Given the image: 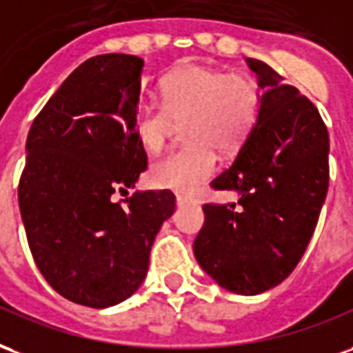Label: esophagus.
<instances>
[{
    "label": "esophagus",
    "mask_w": 353,
    "mask_h": 353,
    "mask_svg": "<svg viewBox=\"0 0 353 353\" xmlns=\"http://www.w3.org/2000/svg\"><path fill=\"white\" fill-rule=\"evenodd\" d=\"M194 203L192 197H184V195H176V207H184V205H190Z\"/></svg>",
    "instance_id": "1"
}]
</instances>
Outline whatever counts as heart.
Instances as JSON below:
<instances>
[{"instance_id":"obj_1","label":"heart","mask_w":353,"mask_h":353,"mask_svg":"<svg viewBox=\"0 0 353 353\" xmlns=\"http://www.w3.org/2000/svg\"><path fill=\"white\" fill-rule=\"evenodd\" d=\"M261 90L250 74H230L205 65H180L161 81V103L141 101L133 131L148 152L161 150L173 120H185L190 143L150 167L154 186L192 194L216 173V150L243 145L258 120Z\"/></svg>"}]
</instances>
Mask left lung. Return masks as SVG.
I'll use <instances>...</instances> for the list:
<instances>
[{
    "mask_svg": "<svg viewBox=\"0 0 353 353\" xmlns=\"http://www.w3.org/2000/svg\"><path fill=\"white\" fill-rule=\"evenodd\" d=\"M246 61L263 90L258 120L210 182L239 201L203 207L194 254L218 285L258 295L288 279L310 243L327 195L329 133L308 97L263 61Z\"/></svg>",
    "mask_w": 353,
    "mask_h": 353,
    "instance_id": "obj_1",
    "label": "left lung"
}]
</instances>
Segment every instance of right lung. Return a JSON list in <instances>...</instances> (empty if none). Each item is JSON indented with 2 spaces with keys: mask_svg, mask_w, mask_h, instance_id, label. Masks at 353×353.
Returning a JSON list of instances; mask_svg holds the SVG:
<instances>
[{
  "mask_svg": "<svg viewBox=\"0 0 353 353\" xmlns=\"http://www.w3.org/2000/svg\"><path fill=\"white\" fill-rule=\"evenodd\" d=\"M145 61L94 56L48 99L26 141L18 205L35 265L61 297L107 308L137 292L161 223L174 212L169 190L128 194L146 169L133 131Z\"/></svg>",
  "mask_w": 353,
  "mask_h": 353,
  "instance_id": "obj_1",
  "label": "right lung"
}]
</instances>
